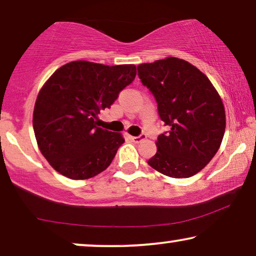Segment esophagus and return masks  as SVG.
I'll list each match as a JSON object with an SVG mask.
<instances>
[{
	"mask_svg": "<svg viewBox=\"0 0 256 256\" xmlns=\"http://www.w3.org/2000/svg\"><path fill=\"white\" fill-rule=\"evenodd\" d=\"M146 138V134H141V135H138V136H132V140L135 143H140L141 141H143V140H144Z\"/></svg>",
	"mask_w": 256,
	"mask_h": 256,
	"instance_id": "1",
	"label": "esophagus"
}]
</instances>
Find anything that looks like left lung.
Instances as JSON below:
<instances>
[{
	"mask_svg": "<svg viewBox=\"0 0 256 256\" xmlns=\"http://www.w3.org/2000/svg\"><path fill=\"white\" fill-rule=\"evenodd\" d=\"M138 76L157 102L170 130L157 138L148 164L174 178L199 172L222 144L226 127L222 98L204 73L183 59L169 57L138 66Z\"/></svg>",
	"mask_w": 256,
	"mask_h": 256,
	"instance_id": "left-lung-1",
	"label": "left lung"
}]
</instances>
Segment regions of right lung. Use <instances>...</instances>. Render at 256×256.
I'll return each instance as SVG.
<instances>
[{
	"mask_svg": "<svg viewBox=\"0 0 256 256\" xmlns=\"http://www.w3.org/2000/svg\"><path fill=\"white\" fill-rule=\"evenodd\" d=\"M135 76V65L76 60L59 68L45 82L32 124L40 152L56 171L78 180L110 166L124 138L98 127V114L110 108Z\"/></svg>",
	"mask_w": 256,
	"mask_h": 256,
	"instance_id": "1",
	"label": "right lung"
}]
</instances>
